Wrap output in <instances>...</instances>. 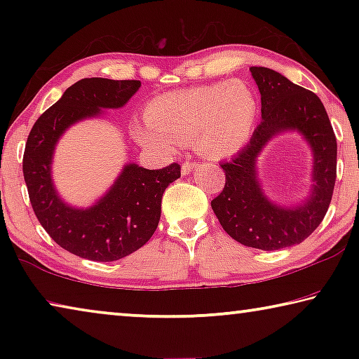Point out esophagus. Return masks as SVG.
Masks as SVG:
<instances>
[{
  "label": "esophagus",
  "instance_id": "obj_1",
  "mask_svg": "<svg viewBox=\"0 0 359 359\" xmlns=\"http://www.w3.org/2000/svg\"><path fill=\"white\" fill-rule=\"evenodd\" d=\"M196 163H194V161H185L184 163V165H182V174H184V175H188V174H190L191 171H193V169H196Z\"/></svg>",
  "mask_w": 359,
  "mask_h": 359
}]
</instances>
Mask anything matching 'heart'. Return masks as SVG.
<instances>
[{
	"label": "heart",
	"instance_id": "obj_1",
	"mask_svg": "<svg viewBox=\"0 0 359 359\" xmlns=\"http://www.w3.org/2000/svg\"><path fill=\"white\" fill-rule=\"evenodd\" d=\"M258 100L242 81L199 85L158 96L147 106V126L133 133L145 147L171 150L196 139L210 158L238 154L252 136Z\"/></svg>",
	"mask_w": 359,
	"mask_h": 359
}]
</instances>
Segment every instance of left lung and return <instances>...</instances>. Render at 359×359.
<instances>
[{
    "instance_id": "left-lung-1",
    "label": "left lung",
    "mask_w": 359,
    "mask_h": 359,
    "mask_svg": "<svg viewBox=\"0 0 359 359\" xmlns=\"http://www.w3.org/2000/svg\"><path fill=\"white\" fill-rule=\"evenodd\" d=\"M261 93V123L233 160L222 163L224 188L212 199L218 222L234 241L259 250H280L306 241L330 208L337 177V141L323 102L311 90L263 66L250 68ZM283 130H299L314 151L311 196L297 208L265 198L256 179V158Z\"/></svg>"
}]
</instances>
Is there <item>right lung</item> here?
I'll list each match as a JSON object with an SVG mask.
<instances>
[{"mask_svg": "<svg viewBox=\"0 0 359 359\" xmlns=\"http://www.w3.org/2000/svg\"><path fill=\"white\" fill-rule=\"evenodd\" d=\"M139 81L82 79L36 120L23 154V177L32 208L42 228L72 255L92 261H117L136 252L154 236L161 215L163 193L180 177V165L145 169L131 163L104 198L88 209L65 204L52 184L55 144L76 121L100 115L101 109L125 106Z\"/></svg>", "mask_w": 359, "mask_h": 359, "instance_id": "obj_1", "label": "right lung"}]
</instances>
